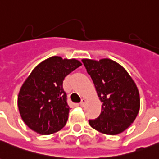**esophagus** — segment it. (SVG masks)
Listing matches in <instances>:
<instances>
[{
    "label": "esophagus",
    "instance_id": "obj_1",
    "mask_svg": "<svg viewBox=\"0 0 159 159\" xmlns=\"http://www.w3.org/2000/svg\"><path fill=\"white\" fill-rule=\"evenodd\" d=\"M86 103V98H82L81 102L80 103V107H85Z\"/></svg>",
    "mask_w": 159,
    "mask_h": 159
}]
</instances>
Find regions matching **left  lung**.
Here are the masks:
<instances>
[{
	"label": "left lung",
	"mask_w": 159,
	"mask_h": 159,
	"mask_svg": "<svg viewBox=\"0 0 159 159\" xmlns=\"http://www.w3.org/2000/svg\"><path fill=\"white\" fill-rule=\"evenodd\" d=\"M102 102L98 118L89 120L92 127L107 135L126 130L139 111L140 97L136 84L127 71L110 59H83Z\"/></svg>",
	"instance_id": "obj_1"
}]
</instances>
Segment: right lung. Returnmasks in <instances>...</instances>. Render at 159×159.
Wrapping results in <instances>:
<instances>
[{"instance_id": "1", "label": "right lung", "mask_w": 159, "mask_h": 159, "mask_svg": "<svg viewBox=\"0 0 159 159\" xmlns=\"http://www.w3.org/2000/svg\"><path fill=\"white\" fill-rule=\"evenodd\" d=\"M81 65L76 59L52 56L36 66L26 79L17 103L21 119L34 132L48 135L65 126L70 108L63 80Z\"/></svg>"}]
</instances>
